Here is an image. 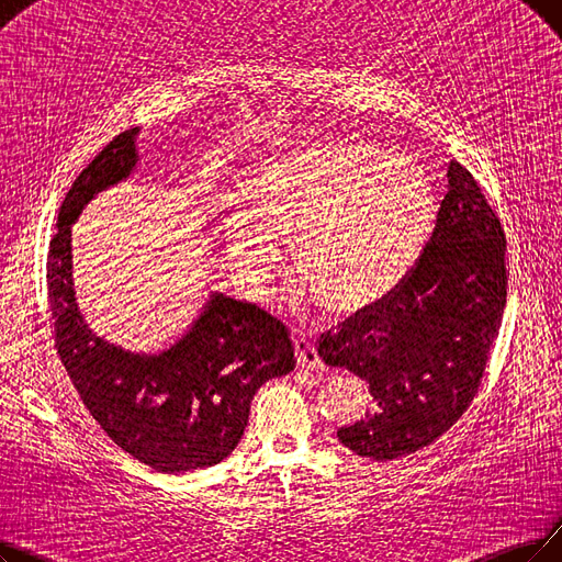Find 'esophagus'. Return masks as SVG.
Wrapping results in <instances>:
<instances>
[{
	"label": "esophagus",
	"instance_id": "esophagus-1",
	"mask_svg": "<svg viewBox=\"0 0 562 562\" xmlns=\"http://www.w3.org/2000/svg\"><path fill=\"white\" fill-rule=\"evenodd\" d=\"M295 352H297V364L306 371H323L325 364L323 359L316 350V346H313L308 339H304V336H295Z\"/></svg>",
	"mask_w": 562,
	"mask_h": 562
}]
</instances>
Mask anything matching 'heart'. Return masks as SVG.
Here are the masks:
<instances>
[{"label": "heart", "instance_id": "heart-1", "mask_svg": "<svg viewBox=\"0 0 562 562\" xmlns=\"http://www.w3.org/2000/svg\"><path fill=\"white\" fill-rule=\"evenodd\" d=\"M251 205L226 218V251L246 295L267 293L293 239L300 269L288 302L304 311H357L390 295L417 265L436 221L429 177L369 143H327L267 161Z\"/></svg>", "mask_w": 562, "mask_h": 562}]
</instances>
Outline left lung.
<instances>
[{"mask_svg": "<svg viewBox=\"0 0 562 562\" xmlns=\"http://www.w3.org/2000/svg\"><path fill=\"white\" fill-rule=\"evenodd\" d=\"M507 297L505 233L461 164L419 262L385 300L323 334L318 355L369 383L367 415L336 431L373 461L408 457L438 440L477 394Z\"/></svg>", "mask_w": 562, "mask_h": 562, "instance_id": "obj_1", "label": "left lung"}]
</instances>
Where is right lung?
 Masks as SVG:
<instances>
[{"mask_svg": "<svg viewBox=\"0 0 562 562\" xmlns=\"http://www.w3.org/2000/svg\"><path fill=\"white\" fill-rule=\"evenodd\" d=\"M140 128L112 138L66 193L48 254L55 341L101 429L159 473L203 470L226 459L249 422L254 394L295 369L283 323L256 304L212 293L172 344L133 352L85 321L74 283L71 228L97 193L138 170Z\"/></svg>", "mask_w": 562, "mask_h": 562, "instance_id": "add662e5", "label": "right lung"}]
</instances>
